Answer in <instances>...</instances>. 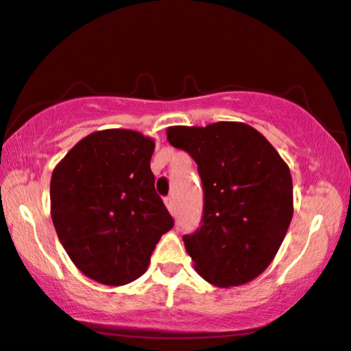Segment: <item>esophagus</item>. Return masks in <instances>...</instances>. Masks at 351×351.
<instances>
[{
    "label": "esophagus",
    "mask_w": 351,
    "mask_h": 351,
    "mask_svg": "<svg viewBox=\"0 0 351 351\" xmlns=\"http://www.w3.org/2000/svg\"><path fill=\"white\" fill-rule=\"evenodd\" d=\"M165 206H167L168 212H170V214H173V212H175V201H173V197H167L165 199Z\"/></svg>",
    "instance_id": "34e87169"
}]
</instances>
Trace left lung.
Segmentation results:
<instances>
[{
  "label": "left lung",
  "mask_w": 351,
  "mask_h": 351,
  "mask_svg": "<svg viewBox=\"0 0 351 351\" xmlns=\"http://www.w3.org/2000/svg\"><path fill=\"white\" fill-rule=\"evenodd\" d=\"M167 139L197 163L202 225L186 234L196 272L220 288L254 280L269 267L293 217L290 168L250 124L171 126Z\"/></svg>",
  "instance_id": "left-lung-1"
}]
</instances>
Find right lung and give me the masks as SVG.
<instances>
[{
  "instance_id": "add662e5",
  "label": "right lung",
  "mask_w": 351,
  "mask_h": 351,
  "mask_svg": "<svg viewBox=\"0 0 351 351\" xmlns=\"http://www.w3.org/2000/svg\"><path fill=\"white\" fill-rule=\"evenodd\" d=\"M152 137L104 130L84 137L55 167L50 214L74 265L119 287L139 278L175 221L155 193Z\"/></svg>"
}]
</instances>
